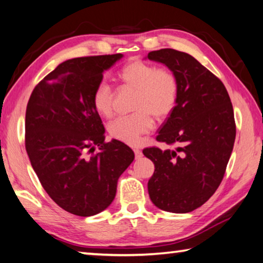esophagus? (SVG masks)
Instances as JSON below:
<instances>
[{
    "label": "esophagus",
    "mask_w": 263,
    "mask_h": 263,
    "mask_svg": "<svg viewBox=\"0 0 263 263\" xmlns=\"http://www.w3.org/2000/svg\"><path fill=\"white\" fill-rule=\"evenodd\" d=\"M134 153H135V157L139 160V158H141L142 156H143V154H142V150L139 149V148H135L134 149Z\"/></svg>",
    "instance_id": "esophagus-1"
}]
</instances>
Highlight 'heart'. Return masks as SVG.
Segmentation results:
<instances>
[{
	"label": "heart",
	"mask_w": 263,
	"mask_h": 263,
	"mask_svg": "<svg viewBox=\"0 0 263 263\" xmlns=\"http://www.w3.org/2000/svg\"><path fill=\"white\" fill-rule=\"evenodd\" d=\"M120 83L135 89L132 108L134 113L120 116L109 124V134L128 144H137L142 136L152 132L154 115L165 118L174 110L179 96V81L169 67H157L144 60H130L118 72ZM99 114L109 118L111 108L110 87L106 81L97 85L92 97Z\"/></svg>",
	"instance_id": "1"
}]
</instances>
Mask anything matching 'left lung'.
Instances as JSON below:
<instances>
[{
    "label": "left lung",
    "instance_id": "1",
    "mask_svg": "<svg viewBox=\"0 0 263 263\" xmlns=\"http://www.w3.org/2000/svg\"><path fill=\"white\" fill-rule=\"evenodd\" d=\"M147 58L179 81L177 103L156 137L176 149L143 150L155 164L149 197L163 211L187 213L210 199L225 175L235 140L233 106L221 80L189 53L161 49Z\"/></svg>",
    "mask_w": 263,
    "mask_h": 263
}]
</instances>
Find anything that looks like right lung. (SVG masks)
Segmentation results:
<instances>
[{
	"label": "right lung",
	"mask_w": 263,
	"mask_h": 263,
	"mask_svg": "<svg viewBox=\"0 0 263 263\" xmlns=\"http://www.w3.org/2000/svg\"><path fill=\"white\" fill-rule=\"evenodd\" d=\"M122 53L68 59L31 93L25 113V149L47 195L63 210L91 217L114 200L118 179L134 152L105 128L92 97L102 73ZM96 146L99 152L93 154Z\"/></svg>",
	"instance_id": "right-lung-1"
}]
</instances>
